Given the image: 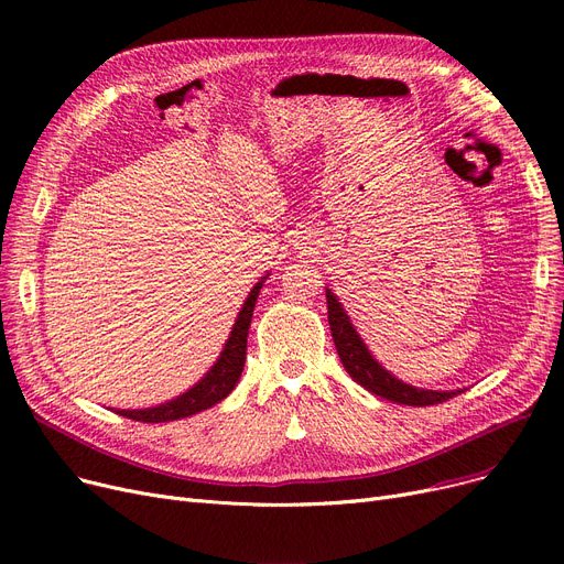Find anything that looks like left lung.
<instances>
[{"label":"left lung","mask_w":564,"mask_h":564,"mask_svg":"<svg viewBox=\"0 0 564 564\" xmlns=\"http://www.w3.org/2000/svg\"><path fill=\"white\" fill-rule=\"evenodd\" d=\"M327 308H329V327L338 349V357L345 370L349 372V377L357 383H361L366 391L398 404H409V406H430V404L446 402L457 393H462V391H425L400 381L398 377H393L389 370H383L375 361L370 349L366 347L357 329L351 327L347 313L343 311L340 302L336 300V294L332 290H327Z\"/></svg>","instance_id":"left-lung-1"}]
</instances>
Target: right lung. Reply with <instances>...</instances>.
<instances>
[{"label":"right lung","instance_id":"1","mask_svg":"<svg viewBox=\"0 0 564 564\" xmlns=\"http://www.w3.org/2000/svg\"><path fill=\"white\" fill-rule=\"evenodd\" d=\"M270 276V274H267ZM258 281L253 285V290L249 292V297L237 315L232 332L224 345V351L219 354L217 364L207 370V375L192 387L187 393L177 395L171 402H164L160 406H151V409H118L116 413H121L126 419L139 421V423H169V421H181L187 416H194V413L210 409L213 404L221 402L232 389L235 383L240 381V375L245 370V361H247V336H249V327H251V317H253V308H256V300L258 292L264 283V279Z\"/></svg>","mask_w":564,"mask_h":564}]
</instances>
